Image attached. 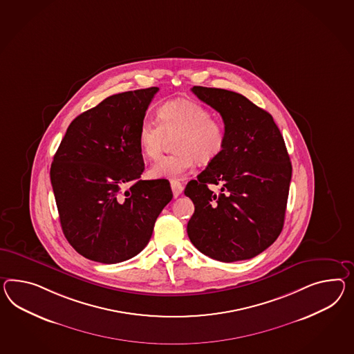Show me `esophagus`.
<instances>
[{"label": "esophagus", "mask_w": 354, "mask_h": 354, "mask_svg": "<svg viewBox=\"0 0 354 354\" xmlns=\"http://www.w3.org/2000/svg\"><path fill=\"white\" fill-rule=\"evenodd\" d=\"M171 187H172L173 196L178 198L181 195L182 190H183L181 182L177 181V180H172L171 181Z\"/></svg>", "instance_id": "34e87169"}]
</instances>
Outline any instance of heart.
I'll return each instance as SVG.
<instances>
[{"mask_svg":"<svg viewBox=\"0 0 354 354\" xmlns=\"http://www.w3.org/2000/svg\"><path fill=\"white\" fill-rule=\"evenodd\" d=\"M158 123L145 119L138 128V145L149 159L163 151L167 137H174L177 153L162 156L149 168L151 178H178L196 162L209 164L218 159L227 144V131L212 113L196 101L176 99L158 108Z\"/></svg>","mask_w":354,"mask_h":354,"instance_id":"heart-1","label":"heart"}]
</instances>
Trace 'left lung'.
<instances>
[{
	"mask_svg": "<svg viewBox=\"0 0 354 354\" xmlns=\"http://www.w3.org/2000/svg\"><path fill=\"white\" fill-rule=\"evenodd\" d=\"M217 110L227 131L222 155L185 189L195 212L191 243L221 262L250 259L281 234L291 180L290 158L272 115L236 92L194 86ZM221 185L214 193L210 185Z\"/></svg>",
	"mask_w": 354,
	"mask_h": 354,
	"instance_id": "8db88e82",
	"label": "left lung"
}]
</instances>
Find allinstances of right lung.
Returning a JSON list of instances; mask_svg holds the SVG:
<instances>
[{"label": "right lung", "mask_w": 354, "mask_h": 354, "mask_svg": "<svg viewBox=\"0 0 354 354\" xmlns=\"http://www.w3.org/2000/svg\"><path fill=\"white\" fill-rule=\"evenodd\" d=\"M158 91L106 97L73 120L55 154L50 177L64 235L87 259L114 264L137 255L172 200L168 180H140L138 128Z\"/></svg>", "instance_id": "obj_1"}]
</instances>
